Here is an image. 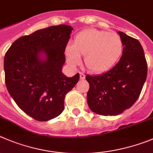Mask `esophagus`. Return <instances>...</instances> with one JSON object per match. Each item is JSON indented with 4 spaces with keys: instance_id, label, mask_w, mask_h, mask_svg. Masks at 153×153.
Segmentation results:
<instances>
[{
    "instance_id": "esophagus-1",
    "label": "esophagus",
    "mask_w": 153,
    "mask_h": 153,
    "mask_svg": "<svg viewBox=\"0 0 153 153\" xmlns=\"http://www.w3.org/2000/svg\"><path fill=\"white\" fill-rule=\"evenodd\" d=\"M85 77H86V75L83 73H79V78H80V79H84Z\"/></svg>"
}]
</instances>
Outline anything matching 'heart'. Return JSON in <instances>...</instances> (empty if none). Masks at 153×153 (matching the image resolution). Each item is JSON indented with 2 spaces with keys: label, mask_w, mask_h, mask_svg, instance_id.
I'll list each match as a JSON object with an SVG mask.
<instances>
[{
  "label": "heart",
  "mask_w": 153,
  "mask_h": 153,
  "mask_svg": "<svg viewBox=\"0 0 153 153\" xmlns=\"http://www.w3.org/2000/svg\"><path fill=\"white\" fill-rule=\"evenodd\" d=\"M123 42L116 33L96 29L83 30L76 36L73 45H68L65 54L68 64L72 67L78 65L80 56L92 73L100 74L111 68L121 56Z\"/></svg>",
  "instance_id": "heart-1"
}]
</instances>
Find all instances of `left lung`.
<instances>
[{"label":"left lung","instance_id":"1","mask_svg":"<svg viewBox=\"0 0 153 153\" xmlns=\"http://www.w3.org/2000/svg\"><path fill=\"white\" fill-rule=\"evenodd\" d=\"M118 34L124 46L119 62L105 74L86 76L88 105L101 115H117L130 108L146 79L147 62L141 44L122 32Z\"/></svg>","mask_w":153,"mask_h":153}]
</instances>
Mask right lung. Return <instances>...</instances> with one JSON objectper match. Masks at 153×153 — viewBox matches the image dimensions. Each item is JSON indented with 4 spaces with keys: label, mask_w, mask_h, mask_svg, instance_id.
<instances>
[{
    "label": "right lung",
    "mask_w": 153,
    "mask_h": 153,
    "mask_svg": "<svg viewBox=\"0 0 153 153\" xmlns=\"http://www.w3.org/2000/svg\"><path fill=\"white\" fill-rule=\"evenodd\" d=\"M72 30L67 25L40 29L16 39L5 54L7 89L19 108L35 120L47 121L60 115L66 94L79 81V74L67 77L61 72Z\"/></svg>",
    "instance_id": "1"
}]
</instances>
